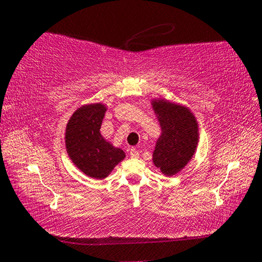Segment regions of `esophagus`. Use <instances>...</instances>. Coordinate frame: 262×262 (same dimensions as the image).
Masks as SVG:
<instances>
[{
    "label": "esophagus",
    "instance_id": "esophagus-1",
    "mask_svg": "<svg viewBox=\"0 0 262 262\" xmlns=\"http://www.w3.org/2000/svg\"><path fill=\"white\" fill-rule=\"evenodd\" d=\"M129 156H130V158H134V159H136V158L140 157V152H139L138 149L132 148V149L129 150Z\"/></svg>",
    "mask_w": 262,
    "mask_h": 262
}]
</instances>
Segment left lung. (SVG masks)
<instances>
[{"mask_svg": "<svg viewBox=\"0 0 262 262\" xmlns=\"http://www.w3.org/2000/svg\"><path fill=\"white\" fill-rule=\"evenodd\" d=\"M152 105L163 130L153 152V163L165 176H174L194 154L198 123L186 106L165 99H154Z\"/></svg>", "mask_w": 262, "mask_h": 262, "instance_id": "1", "label": "left lung"}]
</instances>
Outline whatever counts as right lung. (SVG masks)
<instances>
[{"instance_id": "add662e5", "label": "right lung", "mask_w": 262, "mask_h": 262, "mask_svg": "<svg viewBox=\"0 0 262 262\" xmlns=\"http://www.w3.org/2000/svg\"><path fill=\"white\" fill-rule=\"evenodd\" d=\"M105 110L101 103L80 106L69 120L65 132L70 159L83 173L96 179L105 178L126 157L122 149L115 148L101 135Z\"/></svg>"}]
</instances>
